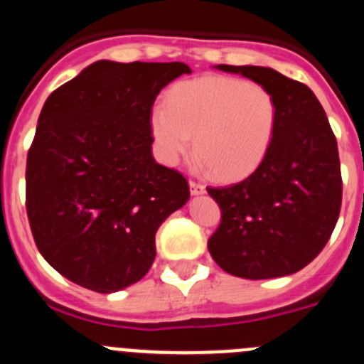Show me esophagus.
Returning <instances> with one entry per match:
<instances>
[{
  "label": "esophagus",
  "mask_w": 364,
  "mask_h": 364,
  "mask_svg": "<svg viewBox=\"0 0 364 364\" xmlns=\"http://www.w3.org/2000/svg\"><path fill=\"white\" fill-rule=\"evenodd\" d=\"M188 186H190V193H192V196H200V193L206 192V186L200 185V183H197V181H192V179H190Z\"/></svg>",
  "instance_id": "obj_1"
}]
</instances>
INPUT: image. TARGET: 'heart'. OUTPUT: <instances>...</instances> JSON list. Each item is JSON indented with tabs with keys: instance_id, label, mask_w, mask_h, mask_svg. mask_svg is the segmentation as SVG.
I'll use <instances>...</instances> for the list:
<instances>
[{
	"instance_id": "b5f03b06",
	"label": "heart",
	"mask_w": 364,
	"mask_h": 364,
	"mask_svg": "<svg viewBox=\"0 0 364 364\" xmlns=\"http://www.w3.org/2000/svg\"><path fill=\"white\" fill-rule=\"evenodd\" d=\"M156 154L174 165L192 147L218 179L256 171L276 135L277 101L268 88L240 77L211 76L172 88L151 112Z\"/></svg>"
}]
</instances>
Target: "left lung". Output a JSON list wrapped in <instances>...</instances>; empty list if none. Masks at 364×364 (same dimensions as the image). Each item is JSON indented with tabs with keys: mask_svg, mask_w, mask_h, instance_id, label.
<instances>
[{
	"mask_svg": "<svg viewBox=\"0 0 364 364\" xmlns=\"http://www.w3.org/2000/svg\"><path fill=\"white\" fill-rule=\"evenodd\" d=\"M268 88L277 126L259 167L235 185L211 188L222 220L208 240L215 263L243 279L295 274L326 247L340 217L338 144L313 90L270 67L215 65Z\"/></svg>",
	"mask_w": 364,
	"mask_h": 364,
	"instance_id": "1",
	"label": "left lung"
}]
</instances>
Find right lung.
<instances>
[{
	"mask_svg": "<svg viewBox=\"0 0 364 364\" xmlns=\"http://www.w3.org/2000/svg\"><path fill=\"white\" fill-rule=\"evenodd\" d=\"M181 62L100 60L46 100L28 151L26 211L44 259L73 283L114 294L156 257L161 222L183 208L188 183L156 164L151 112Z\"/></svg>",
	"mask_w": 364,
	"mask_h": 364,
	"instance_id": "right-lung-1",
	"label": "right lung"
}]
</instances>
